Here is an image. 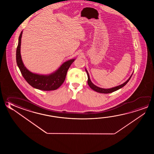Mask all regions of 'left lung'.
Wrapping results in <instances>:
<instances>
[{
  "instance_id": "left-lung-1",
  "label": "left lung",
  "mask_w": 154,
  "mask_h": 154,
  "mask_svg": "<svg viewBox=\"0 0 154 154\" xmlns=\"http://www.w3.org/2000/svg\"><path fill=\"white\" fill-rule=\"evenodd\" d=\"M86 71L87 74H88V86H90V87L92 90H93L94 91H96V92H99V93H112V92H113L114 91L118 90L120 89V88H122V87H124V86L126 85V84L130 80V79L131 78V76L133 75V73H132V75H131V76L129 77L127 81H126V82H125L124 84H121L120 85H119L118 86H116V87L113 88H109V89H105V88H99L98 86L94 85V84L91 82V80H90V77H89V75H88V71L86 70Z\"/></svg>"
}]
</instances>
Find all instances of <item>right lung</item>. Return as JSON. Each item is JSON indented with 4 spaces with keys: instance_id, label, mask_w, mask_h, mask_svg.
<instances>
[{
    "instance_id": "right-lung-1",
    "label": "right lung",
    "mask_w": 154,
    "mask_h": 154,
    "mask_svg": "<svg viewBox=\"0 0 154 154\" xmlns=\"http://www.w3.org/2000/svg\"><path fill=\"white\" fill-rule=\"evenodd\" d=\"M23 32L19 38L18 46L16 52V60L19 68L23 78L30 85L34 88L43 91L55 90L63 83L66 75L71 64L75 61L74 59L63 63L58 70L55 73L48 76L39 75L32 73L26 68L23 65L20 54L21 39Z\"/></svg>"
}]
</instances>
